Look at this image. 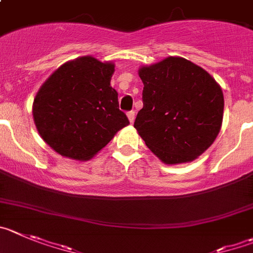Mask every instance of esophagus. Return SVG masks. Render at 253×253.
Masks as SVG:
<instances>
[{
    "label": "esophagus",
    "instance_id": "1",
    "mask_svg": "<svg viewBox=\"0 0 253 253\" xmlns=\"http://www.w3.org/2000/svg\"><path fill=\"white\" fill-rule=\"evenodd\" d=\"M126 115H128L129 122L133 123V122H134V119H135V111H133V110H131V111H128V114H126Z\"/></svg>",
    "mask_w": 253,
    "mask_h": 253
}]
</instances>
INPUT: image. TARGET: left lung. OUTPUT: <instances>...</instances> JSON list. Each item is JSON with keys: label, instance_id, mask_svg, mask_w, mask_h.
<instances>
[{"label": "left lung", "instance_id": "left-lung-1", "mask_svg": "<svg viewBox=\"0 0 253 253\" xmlns=\"http://www.w3.org/2000/svg\"><path fill=\"white\" fill-rule=\"evenodd\" d=\"M143 109L134 128L163 163L192 162L208 149L221 130L223 92L198 65L169 56L139 69Z\"/></svg>", "mask_w": 253, "mask_h": 253}]
</instances>
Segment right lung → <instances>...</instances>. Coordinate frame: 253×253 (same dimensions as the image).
Returning <instances> with one entry per match:
<instances>
[{
  "label": "right lung",
  "instance_id": "obj_1",
  "mask_svg": "<svg viewBox=\"0 0 253 253\" xmlns=\"http://www.w3.org/2000/svg\"><path fill=\"white\" fill-rule=\"evenodd\" d=\"M113 62L83 56L65 62L42 84L32 105L37 131L62 157L89 161L129 120L110 86Z\"/></svg>",
  "mask_w": 253,
  "mask_h": 253
}]
</instances>
